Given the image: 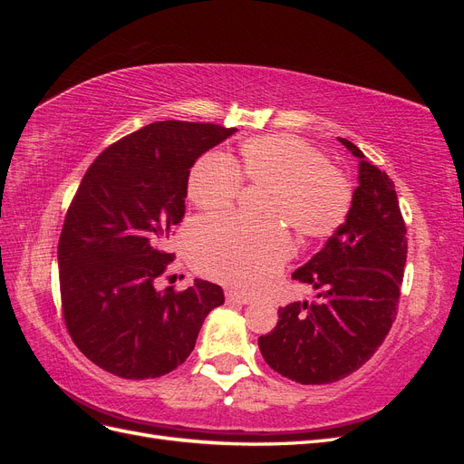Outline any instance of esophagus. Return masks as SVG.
<instances>
[{
    "label": "esophagus",
    "instance_id": "1",
    "mask_svg": "<svg viewBox=\"0 0 464 464\" xmlns=\"http://www.w3.org/2000/svg\"><path fill=\"white\" fill-rule=\"evenodd\" d=\"M227 302H228V304H244V305H247L251 300H249L247 296H242V294L228 290V292H227Z\"/></svg>",
    "mask_w": 464,
    "mask_h": 464
}]
</instances>
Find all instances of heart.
<instances>
[{"label": "heart", "mask_w": 464, "mask_h": 464, "mask_svg": "<svg viewBox=\"0 0 464 464\" xmlns=\"http://www.w3.org/2000/svg\"><path fill=\"white\" fill-rule=\"evenodd\" d=\"M240 179L266 188L263 217L285 220L305 240H323L344 222L353 191L348 179L314 147L288 135L249 139L236 159L210 152L191 168L188 195L205 213L227 210ZM278 220L249 227L210 218L193 228L189 256L198 269L244 292H257L292 256L290 236Z\"/></svg>", "instance_id": "heart-1"}]
</instances>
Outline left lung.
<instances>
[{"label":"left lung","mask_w":464,"mask_h":464,"mask_svg":"<svg viewBox=\"0 0 464 464\" xmlns=\"http://www.w3.org/2000/svg\"><path fill=\"white\" fill-rule=\"evenodd\" d=\"M358 188L344 222L319 254L294 273L317 290L314 302L278 310L259 336L269 366L302 385L334 383L363 366L395 321L406 263V227L395 184L354 145Z\"/></svg>","instance_id":"1"}]
</instances>
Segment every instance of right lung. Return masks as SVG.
Masks as SVG:
<instances>
[{
    "instance_id": "1",
    "label": "right lung",
    "mask_w": 464,
    "mask_h": 464,
    "mask_svg": "<svg viewBox=\"0 0 464 464\" xmlns=\"http://www.w3.org/2000/svg\"><path fill=\"white\" fill-rule=\"evenodd\" d=\"M215 123L157 121L110 145L91 164L58 244L69 334L98 368L123 379L170 373L191 354L218 285L157 290L186 215L188 178L203 152L234 135Z\"/></svg>"
}]
</instances>
